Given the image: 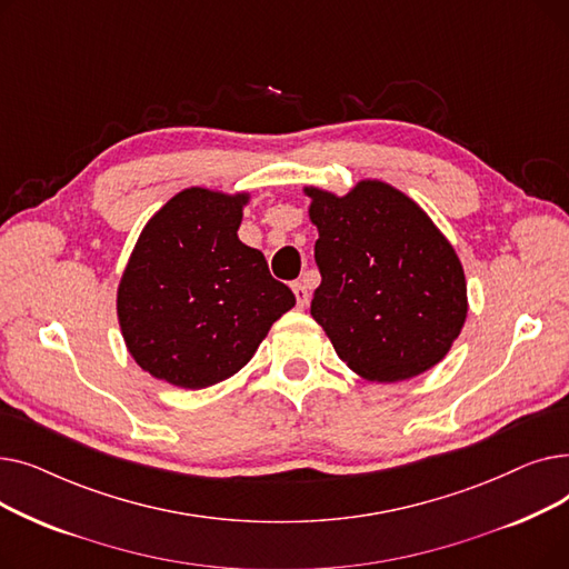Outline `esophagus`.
Returning a JSON list of instances; mask_svg holds the SVG:
<instances>
[{
	"instance_id": "1",
	"label": "esophagus",
	"mask_w": 569,
	"mask_h": 569,
	"mask_svg": "<svg viewBox=\"0 0 569 569\" xmlns=\"http://www.w3.org/2000/svg\"><path fill=\"white\" fill-rule=\"evenodd\" d=\"M292 292H295V300H297V307H300V309H305V307L309 305V300H311V295H309L307 286H305L302 281H295V283H292Z\"/></svg>"
}]
</instances>
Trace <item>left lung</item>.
<instances>
[{
    "instance_id": "obj_1",
    "label": "left lung",
    "mask_w": 569,
    "mask_h": 569,
    "mask_svg": "<svg viewBox=\"0 0 569 569\" xmlns=\"http://www.w3.org/2000/svg\"><path fill=\"white\" fill-rule=\"evenodd\" d=\"M320 286L311 316L367 380L399 382L436 367L468 313L463 267L425 209L382 182L337 198L307 189Z\"/></svg>"
}]
</instances>
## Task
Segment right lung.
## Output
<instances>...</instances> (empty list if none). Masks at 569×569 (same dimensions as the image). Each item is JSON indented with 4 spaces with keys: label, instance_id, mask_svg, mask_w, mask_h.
<instances>
[{
    "label": "right lung",
    "instance_id": "1",
    "mask_svg": "<svg viewBox=\"0 0 569 569\" xmlns=\"http://www.w3.org/2000/svg\"><path fill=\"white\" fill-rule=\"evenodd\" d=\"M249 196L184 189L149 219L117 290V316L140 369L202 390L242 369L295 307L264 256L239 242Z\"/></svg>",
    "mask_w": 569,
    "mask_h": 569
}]
</instances>
